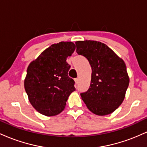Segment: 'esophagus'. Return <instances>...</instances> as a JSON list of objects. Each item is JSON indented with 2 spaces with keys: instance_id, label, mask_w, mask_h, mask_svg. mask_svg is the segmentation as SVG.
<instances>
[{
  "instance_id": "34e87169",
  "label": "esophagus",
  "mask_w": 147,
  "mask_h": 147,
  "mask_svg": "<svg viewBox=\"0 0 147 147\" xmlns=\"http://www.w3.org/2000/svg\"><path fill=\"white\" fill-rule=\"evenodd\" d=\"M75 82L76 84H78V82H79V79H78V78H76V79H75Z\"/></svg>"
}]
</instances>
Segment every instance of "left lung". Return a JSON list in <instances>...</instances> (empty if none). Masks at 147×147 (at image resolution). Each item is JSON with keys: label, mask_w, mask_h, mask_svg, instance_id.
Masks as SVG:
<instances>
[{"label": "left lung", "mask_w": 147, "mask_h": 147, "mask_svg": "<svg viewBox=\"0 0 147 147\" xmlns=\"http://www.w3.org/2000/svg\"><path fill=\"white\" fill-rule=\"evenodd\" d=\"M76 52L88 60L91 68L90 88L80 93L91 112L106 115L121 105L129 84L126 64L104 43L77 41Z\"/></svg>", "instance_id": "left-lung-1"}]
</instances>
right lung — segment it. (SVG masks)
Returning a JSON list of instances; mask_svg holds the SVG:
<instances>
[{"label":"right lung","instance_id":"right-lung-1","mask_svg":"<svg viewBox=\"0 0 147 147\" xmlns=\"http://www.w3.org/2000/svg\"><path fill=\"white\" fill-rule=\"evenodd\" d=\"M75 50L72 42L55 43L30 63L24 86L30 102L41 114H59L75 90V81L68 75L70 65L66 62Z\"/></svg>","mask_w":147,"mask_h":147}]
</instances>
